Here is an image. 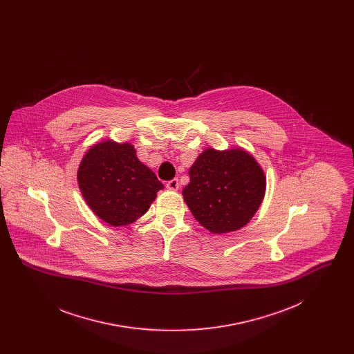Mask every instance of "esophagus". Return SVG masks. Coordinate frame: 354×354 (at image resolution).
<instances>
[{"label":"esophagus","mask_w":354,"mask_h":354,"mask_svg":"<svg viewBox=\"0 0 354 354\" xmlns=\"http://www.w3.org/2000/svg\"><path fill=\"white\" fill-rule=\"evenodd\" d=\"M166 187H167V189H169V191H178L179 189V180L178 179H172V180L167 182Z\"/></svg>","instance_id":"1"}]
</instances>
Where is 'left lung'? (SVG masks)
I'll return each mask as SVG.
<instances>
[{
  "instance_id": "1",
  "label": "left lung",
  "mask_w": 354,
  "mask_h": 354,
  "mask_svg": "<svg viewBox=\"0 0 354 354\" xmlns=\"http://www.w3.org/2000/svg\"><path fill=\"white\" fill-rule=\"evenodd\" d=\"M188 174L183 199L194 218L212 234L247 225L266 195L264 169L241 147L205 149Z\"/></svg>"
}]
</instances>
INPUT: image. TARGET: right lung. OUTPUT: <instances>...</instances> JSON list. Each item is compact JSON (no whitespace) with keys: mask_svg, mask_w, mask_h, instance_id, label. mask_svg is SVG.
<instances>
[{"mask_svg":"<svg viewBox=\"0 0 354 354\" xmlns=\"http://www.w3.org/2000/svg\"><path fill=\"white\" fill-rule=\"evenodd\" d=\"M84 202L104 223L129 225L143 216L163 188L131 143L102 140L84 153L78 172Z\"/></svg>","mask_w":354,"mask_h":354,"instance_id":"obj_1","label":"right lung"}]
</instances>
